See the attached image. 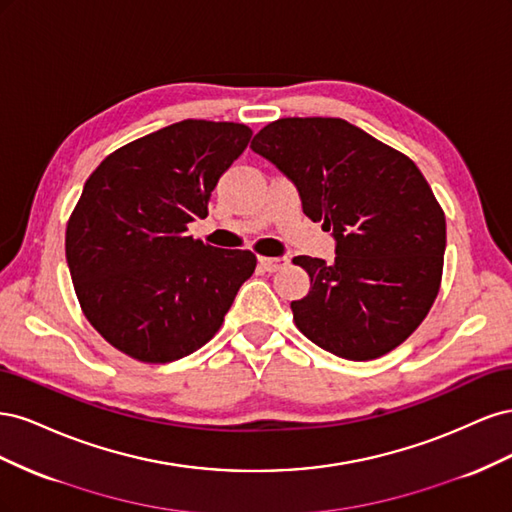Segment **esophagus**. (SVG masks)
Wrapping results in <instances>:
<instances>
[{
    "instance_id": "obj_1",
    "label": "esophagus",
    "mask_w": 512,
    "mask_h": 512,
    "mask_svg": "<svg viewBox=\"0 0 512 512\" xmlns=\"http://www.w3.org/2000/svg\"><path fill=\"white\" fill-rule=\"evenodd\" d=\"M258 262H260V267H262V269H265V271H269V273H275V271H280V269H284V267L288 265V258L258 256Z\"/></svg>"
}]
</instances>
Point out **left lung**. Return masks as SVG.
I'll return each mask as SVG.
<instances>
[{"label":"left lung","instance_id":"8db88e82","mask_svg":"<svg viewBox=\"0 0 512 512\" xmlns=\"http://www.w3.org/2000/svg\"><path fill=\"white\" fill-rule=\"evenodd\" d=\"M299 188L309 220L337 241L333 265L312 256L309 292L292 301L297 329L350 361L395 350L438 297L446 218L404 153L337 117H284L252 141Z\"/></svg>","mask_w":512,"mask_h":512}]
</instances>
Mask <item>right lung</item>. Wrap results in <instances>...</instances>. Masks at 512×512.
Here are the masks:
<instances>
[{"mask_svg": "<svg viewBox=\"0 0 512 512\" xmlns=\"http://www.w3.org/2000/svg\"><path fill=\"white\" fill-rule=\"evenodd\" d=\"M250 138L245 123L183 119L119 147L85 181L66 226L74 292L130 359L170 363L205 346L254 273L250 250L188 235Z\"/></svg>", "mask_w": 512, "mask_h": 512, "instance_id": "1", "label": "right lung"}]
</instances>
